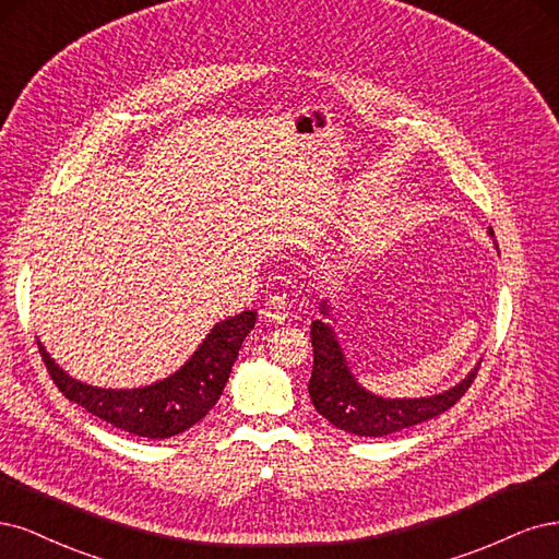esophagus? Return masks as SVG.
Returning a JSON list of instances; mask_svg holds the SVG:
<instances>
[{
    "mask_svg": "<svg viewBox=\"0 0 559 559\" xmlns=\"http://www.w3.org/2000/svg\"><path fill=\"white\" fill-rule=\"evenodd\" d=\"M262 316L269 322H274V325H281V322H285L287 316H290V301H287L285 295L269 297L266 304H264V309H262Z\"/></svg>",
    "mask_w": 559,
    "mask_h": 559,
    "instance_id": "obj_1",
    "label": "esophagus"
}]
</instances>
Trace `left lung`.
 Listing matches in <instances>:
<instances>
[{"mask_svg":"<svg viewBox=\"0 0 559 559\" xmlns=\"http://www.w3.org/2000/svg\"><path fill=\"white\" fill-rule=\"evenodd\" d=\"M488 234L495 241L492 227ZM497 243V241H495ZM332 306L320 301V313L330 316ZM311 344H313V371L309 381V394L316 411L322 418H328L334 427L350 431L357 437H385L413 427L418 423L441 416L443 411L455 406L462 394L469 390L478 373L476 365L462 381L431 397L418 400H390L373 394L357 383L350 371L346 355L341 350L338 338L330 322L313 320L311 322Z\"/></svg>","mask_w":559,"mask_h":559,"instance_id":"8db88e82","label":"left lung"}]
</instances>
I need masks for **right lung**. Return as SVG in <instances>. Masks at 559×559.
Masks as SVG:
<instances>
[{"label":"right lung","instance_id":"right-lung-1","mask_svg":"<svg viewBox=\"0 0 559 559\" xmlns=\"http://www.w3.org/2000/svg\"><path fill=\"white\" fill-rule=\"evenodd\" d=\"M255 311H243L221 320L181 369L153 385L132 390L81 383L48 355L39 338L37 344L52 383L69 402L134 437L169 439L200 423L221 400L243 338L255 328Z\"/></svg>","mask_w":559,"mask_h":559}]
</instances>
